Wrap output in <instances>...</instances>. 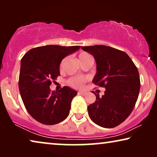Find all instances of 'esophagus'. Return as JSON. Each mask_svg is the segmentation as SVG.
Returning a JSON list of instances; mask_svg holds the SVG:
<instances>
[{
    "instance_id": "1",
    "label": "esophagus",
    "mask_w": 157,
    "mask_h": 157,
    "mask_svg": "<svg viewBox=\"0 0 157 157\" xmlns=\"http://www.w3.org/2000/svg\"><path fill=\"white\" fill-rule=\"evenodd\" d=\"M79 95H81V96H85L86 94V91H78V93Z\"/></svg>"
}]
</instances>
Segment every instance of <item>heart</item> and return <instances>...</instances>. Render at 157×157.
<instances>
[{"mask_svg": "<svg viewBox=\"0 0 157 157\" xmlns=\"http://www.w3.org/2000/svg\"><path fill=\"white\" fill-rule=\"evenodd\" d=\"M89 53L86 52H82L78 56L79 60L84 59V58L89 56ZM88 81V78L86 77H74V78H71L69 81H68V83H69L70 86L74 87V88H82L84 85V83Z\"/></svg>", "mask_w": 157, "mask_h": 157, "instance_id": "1", "label": "heart"}]
</instances>
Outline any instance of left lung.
Here are the masks:
<instances>
[{
	"label": "left lung",
	"instance_id": "left-lung-1",
	"mask_svg": "<svg viewBox=\"0 0 157 157\" xmlns=\"http://www.w3.org/2000/svg\"><path fill=\"white\" fill-rule=\"evenodd\" d=\"M81 49L93 56L96 73L93 83L105 87L104 95H96L88 106L90 119L104 128L115 127L130 115L140 90V78L134 62L125 52L110 46L96 45Z\"/></svg>",
	"mask_w": 157,
	"mask_h": 157
}]
</instances>
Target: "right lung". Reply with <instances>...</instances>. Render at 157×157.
<instances>
[{
    "label": "right lung",
    "instance_id": "1",
    "mask_svg": "<svg viewBox=\"0 0 157 157\" xmlns=\"http://www.w3.org/2000/svg\"><path fill=\"white\" fill-rule=\"evenodd\" d=\"M79 48V46H40L31 49L21 59L19 91L27 111L40 123L53 125L69 114L77 91L68 86L51 91L50 85L60 75L62 60Z\"/></svg>",
    "mask_w": 157,
    "mask_h": 157
}]
</instances>
